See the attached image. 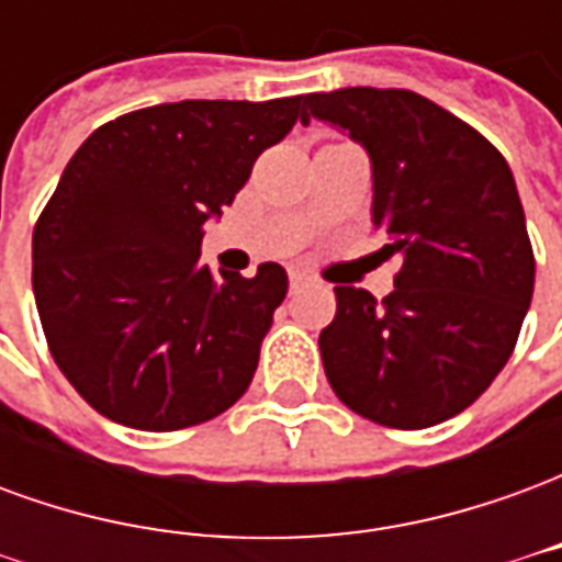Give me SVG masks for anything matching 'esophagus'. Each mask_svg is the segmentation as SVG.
Listing matches in <instances>:
<instances>
[{
	"instance_id": "esophagus-1",
	"label": "esophagus",
	"mask_w": 562,
	"mask_h": 562,
	"mask_svg": "<svg viewBox=\"0 0 562 562\" xmlns=\"http://www.w3.org/2000/svg\"><path fill=\"white\" fill-rule=\"evenodd\" d=\"M306 282H310V277H306V273H292V277H289V289H292V292H301Z\"/></svg>"
}]
</instances>
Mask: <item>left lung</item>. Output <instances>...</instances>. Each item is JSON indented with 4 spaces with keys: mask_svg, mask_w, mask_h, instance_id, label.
Segmentation results:
<instances>
[{
    "mask_svg": "<svg viewBox=\"0 0 562 562\" xmlns=\"http://www.w3.org/2000/svg\"><path fill=\"white\" fill-rule=\"evenodd\" d=\"M364 149L370 216L403 258L379 304L337 285L318 334L330 389L370 422L422 430L463 413L506 367L530 310L536 261L518 186L499 149L409 90L346 87L304 99Z\"/></svg>",
    "mask_w": 562,
    "mask_h": 562,
    "instance_id": "left-lung-1",
    "label": "left lung"
}]
</instances>
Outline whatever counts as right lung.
I'll use <instances>...</instances> for the list:
<instances>
[{
    "mask_svg": "<svg viewBox=\"0 0 562 562\" xmlns=\"http://www.w3.org/2000/svg\"><path fill=\"white\" fill-rule=\"evenodd\" d=\"M301 102L156 104L71 156L32 232V292L54 361L95 413L161 434L244 397L289 277L277 261L216 277L201 237Z\"/></svg>",
    "mask_w": 562,
    "mask_h": 562,
    "instance_id": "obj_1",
    "label": "right lung"
}]
</instances>
